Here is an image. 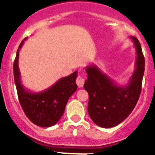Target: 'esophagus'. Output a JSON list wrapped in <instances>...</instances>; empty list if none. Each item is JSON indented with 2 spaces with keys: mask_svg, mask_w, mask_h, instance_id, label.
<instances>
[{
  "mask_svg": "<svg viewBox=\"0 0 155 155\" xmlns=\"http://www.w3.org/2000/svg\"><path fill=\"white\" fill-rule=\"evenodd\" d=\"M76 83L79 87H83V86H84V78H82V77H81V76L78 77V78H77V80H76Z\"/></svg>",
  "mask_w": 155,
  "mask_h": 155,
  "instance_id": "obj_1",
  "label": "esophagus"
}]
</instances>
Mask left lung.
Returning <instances> with one entry per match:
<instances>
[{"label": "left lung", "mask_w": 155, "mask_h": 155, "mask_svg": "<svg viewBox=\"0 0 155 155\" xmlns=\"http://www.w3.org/2000/svg\"><path fill=\"white\" fill-rule=\"evenodd\" d=\"M136 50L135 69L128 83L120 85L94 64L87 66L84 87L89 95L87 112L96 125L111 128L124 121L134 109L141 91L144 57L136 37L130 36Z\"/></svg>", "instance_id": "left-lung-1"}]
</instances>
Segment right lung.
I'll return each instance as SVG.
<instances>
[{
    "mask_svg": "<svg viewBox=\"0 0 155 155\" xmlns=\"http://www.w3.org/2000/svg\"><path fill=\"white\" fill-rule=\"evenodd\" d=\"M26 39H23L18 49L13 67L19 102L25 114L34 124L42 127H52L63 116L68 99L78 88L75 82L78 71L62 78L44 91H30L21 84L18 68L19 51Z\"/></svg>",
    "mask_w": 155,
    "mask_h": 155,
    "instance_id": "add662e5",
    "label": "right lung"
}]
</instances>
